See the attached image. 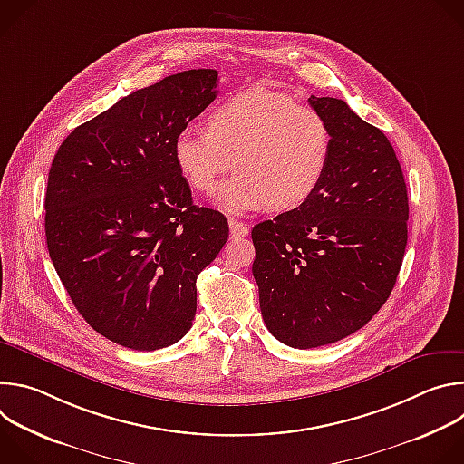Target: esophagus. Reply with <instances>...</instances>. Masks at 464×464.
<instances>
[{"label":"esophagus","instance_id":"esophagus-1","mask_svg":"<svg viewBox=\"0 0 464 464\" xmlns=\"http://www.w3.org/2000/svg\"><path fill=\"white\" fill-rule=\"evenodd\" d=\"M229 229H231L233 238H240V237H246L249 233V226L240 222V220H235V218H229Z\"/></svg>","mask_w":464,"mask_h":464}]
</instances>
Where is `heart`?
Masks as SVG:
<instances>
[{
  "instance_id": "obj_1",
  "label": "heart",
  "mask_w": 464,
  "mask_h": 464,
  "mask_svg": "<svg viewBox=\"0 0 464 464\" xmlns=\"http://www.w3.org/2000/svg\"><path fill=\"white\" fill-rule=\"evenodd\" d=\"M174 163L185 183L209 194L231 169L238 170L217 194L227 213L242 215L270 206L292 209L323 181L333 130L314 108L292 97L253 88L215 106L206 130H183L172 145Z\"/></svg>"
}]
</instances>
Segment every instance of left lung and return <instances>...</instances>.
I'll use <instances>...</instances> for the list:
<instances>
[{
	"instance_id": "1",
	"label": "left lung",
	"mask_w": 464,
	"mask_h": 464,
	"mask_svg": "<svg viewBox=\"0 0 464 464\" xmlns=\"http://www.w3.org/2000/svg\"><path fill=\"white\" fill-rule=\"evenodd\" d=\"M333 130L326 174L299 208L251 231L262 319L281 343H336L383 306L408 244V188L383 131L345 101L308 99Z\"/></svg>"
}]
</instances>
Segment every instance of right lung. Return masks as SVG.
<instances>
[{
    "mask_svg": "<svg viewBox=\"0 0 464 464\" xmlns=\"http://www.w3.org/2000/svg\"><path fill=\"white\" fill-rule=\"evenodd\" d=\"M217 70H188L130 93L60 145L45 192L53 266L86 323L134 351L179 342L196 277L229 237L192 204L172 145L215 99Z\"/></svg>",
    "mask_w": 464,
    "mask_h": 464,
    "instance_id": "right-lung-1",
    "label": "right lung"
}]
</instances>
